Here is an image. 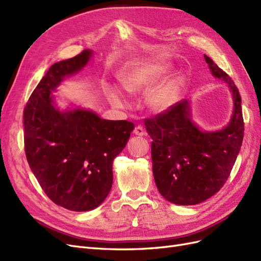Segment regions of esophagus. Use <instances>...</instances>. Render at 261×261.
<instances>
[{
    "label": "esophagus",
    "mask_w": 261,
    "mask_h": 261,
    "mask_svg": "<svg viewBox=\"0 0 261 261\" xmlns=\"http://www.w3.org/2000/svg\"><path fill=\"white\" fill-rule=\"evenodd\" d=\"M134 134H135V135H137V136H144L145 135V129H144L143 126H140V125L136 126V127L134 128Z\"/></svg>",
    "instance_id": "1"
}]
</instances>
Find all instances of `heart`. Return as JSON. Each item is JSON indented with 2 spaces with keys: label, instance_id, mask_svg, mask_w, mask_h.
<instances>
[{
  "label": "heart",
  "instance_id": "b5f03b06",
  "mask_svg": "<svg viewBox=\"0 0 261 261\" xmlns=\"http://www.w3.org/2000/svg\"><path fill=\"white\" fill-rule=\"evenodd\" d=\"M167 73V65L161 63H148L124 74L121 77V85L130 93H143L149 89L145 98L147 107L152 112H163L175 103L177 94L175 80L159 82ZM108 96L113 102H122V94L115 88H109Z\"/></svg>",
  "mask_w": 261,
  "mask_h": 261
}]
</instances>
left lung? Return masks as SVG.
<instances>
[{"label":"left lung","mask_w":261,"mask_h":261,"mask_svg":"<svg viewBox=\"0 0 261 261\" xmlns=\"http://www.w3.org/2000/svg\"><path fill=\"white\" fill-rule=\"evenodd\" d=\"M211 73L233 93L231 122L216 133L201 132L191 120L188 102L181 100L153 117L145 118L151 137L155 185L165 199L181 206L200 203L223 187L239 155L244 137L242 100L238 87L204 54Z\"/></svg>","instance_id":"left-lung-1"}]
</instances>
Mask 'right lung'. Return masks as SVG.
<instances>
[{
	"label": "right lung",
	"mask_w": 261,
	"mask_h": 261,
	"mask_svg": "<svg viewBox=\"0 0 261 261\" xmlns=\"http://www.w3.org/2000/svg\"><path fill=\"white\" fill-rule=\"evenodd\" d=\"M91 55L84 50L49 68L23 109V143L29 167L49 198L72 211L98 207L111 191L112 163L135 125L109 121L86 110L60 112L51 90L63 77L82 69Z\"/></svg>",
	"instance_id": "add662e5"
}]
</instances>
